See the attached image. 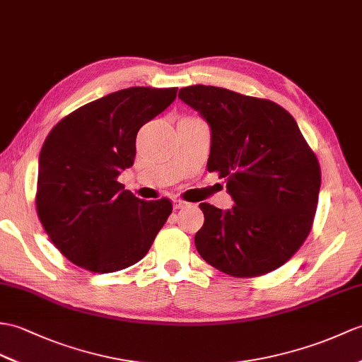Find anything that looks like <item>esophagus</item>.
<instances>
[{
	"mask_svg": "<svg viewBox=\"0 0 362 362\" xmlns=\"http://www.w3.org/2000/svg\"><path fill=\"white\" fill-rule=\"evenodd\" d=\"M173 205H174V209H180V208H183V206H187L188 204L185 200H180V199H175L174 202H173Z\"/></svg>",
	"mask_w": 362,
	"mask_h": 362,
	"instance_id": "34e87169",
	"label": "esophagus"
}]
</instances>
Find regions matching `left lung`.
Returning <instances> with one entry per match:
<instances>
[{
	"mask_svg": "<svg viewBox=\"0 0 362 362\" xmlns=\"http://www.w3.org/2000/svg\"><path fill=\"white\" fill-rule=\"evenodd\" d=\"M182 102L211 128L206 168L226 180L231 209L200 204L199 255L234 277H256L284 265L312 230L321 168L296 120L272 100L194 85Z\"/></svg>",
	"mask_w": 362,
	"mask_h": 362,
	"instance_id": "left-lung-1",
	"label": "left lung"
}]
</instances>
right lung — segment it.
<instances>
[{
    "instance_id": "right-lung-1",
    "label": "right lung",
    "mask_w": 362,
    "mask_h": 362,
    "mask_svg": "<svg viewBox=\"0 0 362 362\" xmlns=\"http://www.w3.org/2000/svg\"><path fill=\"white\" fill-rule=\"evenodd\" d=\"M177 88H128L75 109L43 143L37 213L60 253L92 273L137 264L173 211L117 182L132 166L143 124L170 106Z\"/></svg>"
}]
</instances>
